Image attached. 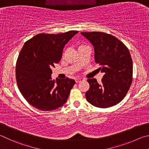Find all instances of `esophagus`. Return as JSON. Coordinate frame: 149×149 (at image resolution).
<instances>
[{"label": "esophagus", "mask_w": 149, "mask_h": 149, "mask_svg": "<svg viewBox=\"0 0 149 149\" xmlns=\"http://www.w3.org/2000/svg\"><path fill=\"white\" fill-rule=\"evenodd\" d=\"M82 80H83V79H82V78H79V79H77L76 80H75V82H76L77 83H79L80 82H81Z\"/></svg>", "instance_id": "34e87169"}]
</instances>
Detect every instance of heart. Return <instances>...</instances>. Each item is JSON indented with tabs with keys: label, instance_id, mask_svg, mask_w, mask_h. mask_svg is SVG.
<instances>
[{
	"label": "heart",
	"instance_id": "heart-1",
	"mask_svg": "<svg viewBox=\"0 0 149 149\" xmlns=\"http://www.w3.org/2000/svg\"><path fill=\"white\" fill-rule=\"evenodd\" d=\"M83 46H85L83 45V44H80V45H79V48H81V47H83Z\"/></svg>",
	"mask_w": 149,
	"mask_h": 149
}]
</instances>
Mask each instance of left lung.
Returning a JSON list of instances; mask_svg holds the SVG:
<instances>
[{"label":"left lung","instance_id":"left-lung-1","mask_svg":"<svg viewBox=\"0 0 149 149\" xmlns=\"http://www.w3.org/2000/svg\"><path fill=\"white\" fill-rule=\"evenodd\" d=\"M94 47L95 61L104 72L101 84L88 79L87 101L100 108L114 106L127 94L133 79V63L128 48L115 36L102 32H82Z\"/></svg>","mask_w":149,"mask_h":149}]
</instances>
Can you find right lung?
Returning <instances> with one entry per match:
<instances>
[{"instance_id":"right-lung-1","label":"right lung","mask_w":149,"mask_h":149,"mask_svg":"<svg viewBox=\"0 0 149 149\" xmlns=\"http://www.w3.org/2000/svg\"><path fill=\"white\" fill-rule=\"evenodd\" d=\"M79 33H40L27 40L18 56L15 76L17 87L34 107L50 111L61 107L75 84L72 79L52 80V69L61 60L65 44Z\"/></svg>"}]
</instances>
